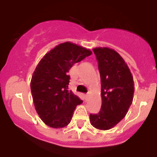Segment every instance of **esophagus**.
<instances>
[{
	"label": "esophagus",
	"instance_id": "1",
	"mask_svg": "<svg viewBox=\"0 0 157 157\" xmlns=\"http://www.w3.org/2000/svg\"><path fill=\"white\" fill-rule=\"evenodd\" d=\"M89 94H85V99H86V101H87V100H88V98H89Z\"/></svg>",
	"mask_w": 157,
	"mask_h": 157
}]
</instances>
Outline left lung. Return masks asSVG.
Here are the masks:
<instances>
[{
    "label": "left lung",
    "mask_w": 157,
    "mask_h": 157,
    "mask_svg": "<svg viewBox=\"0 0 157 157\" xmlns=\"http://www.w3.org/2000/svg\"><path fill=\"white\" fill-rule=\"evenodd\" d=\"M98 61L101 81V109L90 116L91 125L107 130L127 115L134 98L133 75L125 60L116 50L107 47L93 48Z\"/></svg>",
    "instance_id": "obj_1"
}]
</instances>
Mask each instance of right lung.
Returning <instances> with one entry per match:
<instances>
[{
    "label": "right lung",
    "mask_w": 157,
    "mask_h": 157,
    "mask_svg": "<svg viewBox=\"0 0 157 157\" xmlns=\"http://www.w3.org/2000/svg\"><path fill=\"white\" fill-rule=\"evenodd\" d=\"M91 54L90 49L66 41L52 48L37 63L32 75L30 90L36 112L48 127H67L76 106L82 103L67 90L68 72L75 63Z\"/></svg>",
    "instance_id": "right-lung-1"
}]
</instances>
